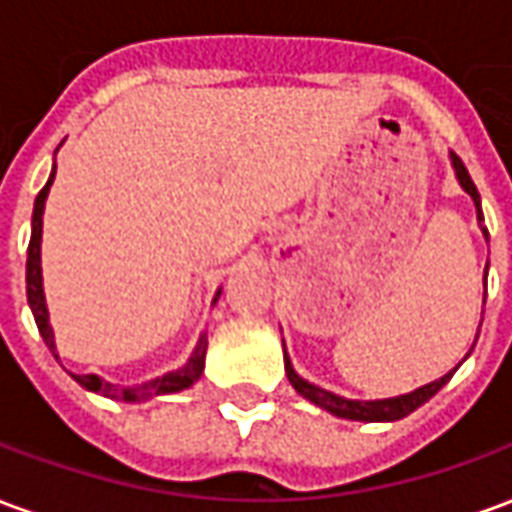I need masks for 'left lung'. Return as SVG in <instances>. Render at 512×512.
Instances as JSON below:
<instances>
[{
  "label": "left lung",
  "instance_id": "8db88e82",
  "mask_svg": "<svg viewBox=\"0 0 512 512\" xmlns=\"http://www.w3.org/2000/svg\"><path fill=\"white\" fill-rule=\"evenodd\" d=\"M450 161H452V169H455V178H458V183H461V189L472 197L474 208H477V222H480V230H483V235L488 238V230L483 227V208H480V194H477V186H474V180L469 178V172H466V167H463L461 158L455 156V153H450ZM485 274H488V266H485ZM474 343H477V337H474ZM282 348H285V340H282ZM282 354H285V373H288V381L293 384V389L304 397V400H310V403H315V406L323 408V411H329V414H334V417L354 419V422H395V419L408 417V414H411V411H417L422 403H428L430 397L436 395L441 386L455 376V370L461 367V365L452 367L447 376L436 378V381L419 386V389H414V392H406V395L384 397V400H351V397L334 395V392H329V389H323V386L312 384V381H307V378H301L299 373H296L293 362H290L288 348H285ZM466 356H463V359H466Z\"/></svg>",
  "mask_w": 512,
  "mask_h": 512
}]
</instances>
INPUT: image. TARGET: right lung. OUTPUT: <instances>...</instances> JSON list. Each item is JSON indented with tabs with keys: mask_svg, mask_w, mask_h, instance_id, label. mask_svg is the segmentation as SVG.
I'll use <instances>...</instances> for the list:
<instances>
[{
	"mask_svg": "<svg viewBox=\"0 0 512 512\" xmlns=\"http://www.w3.org/2000/svg\"><path fill=\"white\" fill-rule=\"evenodd\" d=\"M57 156V150H54ZM54 175H57V164L51 169L49 183L40 189V194L35 197V211H32V238H29L27 249V301L29 310L35 315V323H38V332L43 337V343L49 345L51 354L57 356V343H54V329H51L49 321V307H46V293H43V268H40V241H43V211H46V197H49L51 183H54ZM222 296V288L216 290L213 296V304ZM205 351H208V337L200 334V343L191 351L189 362L172 373H164V376L153 378V381H145V384L136 386H120L109 384L106 378L95 376V373H87V376H76L71 373L73 381L79 386H84L87 392H98V395L112 397V400H123V403H145L150 397L158 395H172V392H183L189 389L194 381H200L202 370H205ZM60 359V356H57Z\"/></svg>",
	"mask_w": 512,
	"mask_h": 512,
	"instance_id": "1",
	"label": "right lung"
}]
</instances>
